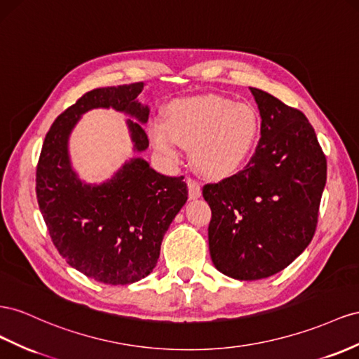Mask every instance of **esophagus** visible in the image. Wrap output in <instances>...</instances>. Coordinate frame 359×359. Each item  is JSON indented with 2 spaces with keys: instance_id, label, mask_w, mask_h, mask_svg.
<instances>
[{
  "instance_id": "1",
  "label": "esophagus",
  "mask_w": 359,
  "mask_h": 359,
  "mask_svg": "<svg viewBox=\"0 0 359 359\" xmlns=\"http://www.w3.org/2000/svg\"><path fill=\"white\" fill-rule=\"evenodd\" d=\"M187 186H189V196H190V199H198L202 195L201 184L196 180L189 178L187 180Z\"/></svg>"
}]
</instances>
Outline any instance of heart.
<instances>
[{
  "instance_id": "obj_1",
  "label": "heart",
  "mask_w": 359,
  "mask_h": 359,
  "mask_svg": "<svg viewBox=\"0 0 359 359\" xmlns=\"http://www.w3.org/2000/svg\"><path fill=\"white\" fill-rule=\"evenodd\" d=\"M149 133L154 147L164 156L175 158L180 143L186 144L202 175L224 178L243 166L254 151L259 116L249 104L201 95L172 102L166 122L156 121Z\"/></svg>"
}]
</instances>
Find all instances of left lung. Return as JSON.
Instances as JSON below:
<instances>
[{"label": "left lung", "mask_w": 359, "mask_h": 359, "mask_svg": "<svg viewBox=\"0 0 359 359\" xmlns=\"http://www.w3.org/2000/svg\"><path fill=\"white\" fill-rule=\"evenodd\" d=\"M250 92L261 116L254 156L236 175L202 189L212 264L240 280L272 276L302 254L326 184V157L306 116L267 92Z\"/></svg>", "instance_id": "8db88e82"}]
</instances>
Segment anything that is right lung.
I'll use <instances>...</instances> for the list:
<instances>
[{
  "mask_svg": "<svg viewBox=\"0 0 359 359\" xmlns=\"http://www.w3.org/2000/svg\"><path fill=\"white\" fill-rule=\"evenodd\" d=\"M143 83L84 93L46 133L36 169V195L54 246L66 263L98 283L127 285L157 266L164 234L187 201L184 177H164L143 158H131L102 184H86L74 172L67 139L81 114L114 109L127 121L134 151L149 147L142 123L149 109L137 96Z\"/></svg>",
  "mask_w": 359,
  "mask_h": 359,
  "instance_id": "1",
  "label": "right lung"
}]
</instances>
